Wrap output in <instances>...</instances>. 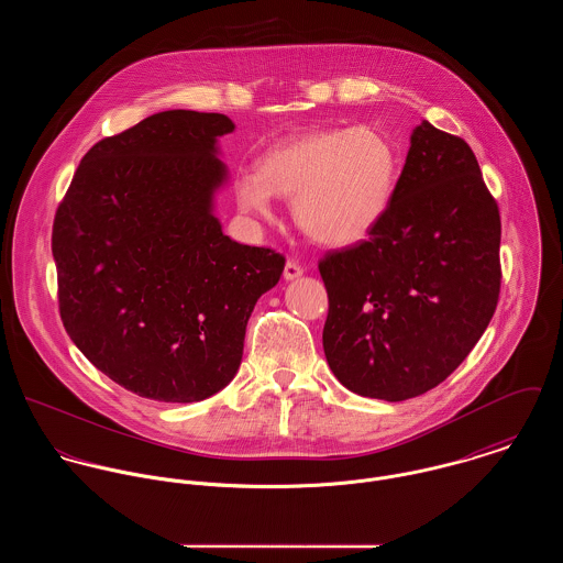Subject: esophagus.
Segmentation results:
<instances>
[{
  "label": "esophagus",
  "instance_id": "obj_1",
  "mask_svg": "<svg viewBox=\"0 0 563 563\" xmlns=\"http://www.w3.org/2000/svg\"><path fill=\"white\" fill-rule=\"evenodd\" d=\"M301 275H303V268L297 262H286V266H284V279L286 282H295Z\"/></svg>",
  "mask_w": 563,
  "mask_h": 563
}]
</instances>
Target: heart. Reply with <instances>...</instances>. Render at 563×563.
I'll return each instance as SVG.
<instances>
[{
    "mask_svg": "<svg viewBox=\"0 0 563 563\" xmlns=\"http://www.w3.org/2000/svg\"><path fill=\"white\" fill-rule=\"evenodd\" d=\"M399 179L395 145L375 128L308 132L271 147L234 192L246 214L268 219L273 195L292 197L301 232L331 249L366 241L384 221Z\"/></svg>",
    "mask_w": 563,
    "mask_h": 563,
    "instance_id": "1",
    "label": "heart"
}]
</instances>
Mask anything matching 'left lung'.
Masks as SVG:
<instances>
[{"label": "left lung", "mask_w": 563, "mask_h": 563, "mask_svg": "<svg viewBox=\"0 0 563 563\" xmlns=\"http://www.w3.org/2000/svg\"><path fill=\"white\" fill-rule=\"evenodd\" d=\"M498 249V208L473 150L422 121L379 228L319 264L322 349L335 379L390 402L442 384L492 321Z\"/></svg>", "instance_id": "1"}]
</instances>
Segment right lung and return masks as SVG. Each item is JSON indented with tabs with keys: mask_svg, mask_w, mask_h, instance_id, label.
Here are the masks:
<instances>
[{
	"mask_svg": "<svg viewBox=\"0 0 563 563\" xmlns=\"http://www.w3.org/2000/svg\"><path fill=\"white\" fill-rule=\"evenodd\" d=\"M219 112L164 110L99 141L54 221L60 317L95 368L162 402L203 401L239 373L257 299L284 257L223 234Z\"/></svg>",
	"mask_w": 563,
	"mask_h": 563,
	"instance_id": "right-lung-1",
	"label": "right lung"
}]
</instances>
